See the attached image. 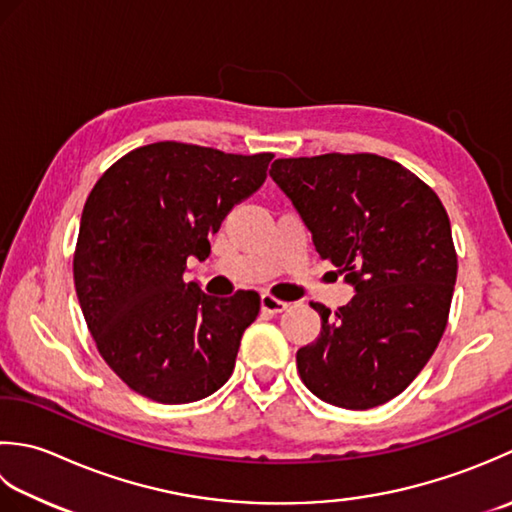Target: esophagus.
I'll use <instances>...</instances> for the list:
<instances>
[{
  "mask_svg": "<svg viewBox=\"0 0 512 512\" xmlns=\"http://www.w3.org/2000/svg\"><path fill=\"white\" fill-rule=\"evenodd\" d=\"M260 309L267 311V314H280V311L287 309V302L285 300H278L269 294L260 296Z\"/></svg>",
  "mask_w": 512,
  "mask_h": 512,
  "instance_id": "34e87169",
  "label": "esophagus"
}]
</instances>
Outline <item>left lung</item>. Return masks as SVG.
<instances>
[{
    "label": "left lung",
    "instance_id": "1",
    "mask_svg": "<svg viewBox=\"0 0 512 512\" xmlns=\"http://www.w3.org/2000/svg\"><path fill=\"white\" fill-rule=\"evenodd\" d=\"M269 176L296 207L320 260L356 291L336 316L311 305L320 336L296 353L302 382L342 409L393 400L433 356L451 309L457 256L442 201L378 154L278 159Z\"/></svg>",
    "mask_w": 512,
    "mask_h": 512
}]
</instances>
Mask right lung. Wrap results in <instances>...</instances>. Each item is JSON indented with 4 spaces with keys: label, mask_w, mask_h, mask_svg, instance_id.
Wrapping results in <instances>:
<instances>
[{
    "label": "right lung",
    "mask_w": 512,
    "mask_h": 512,
    "mask_svg": "<svg viewBox=\"0 0 512 512\" xmlns=\"http://www.w3.org/2000/svg\"><path fill=\"white\" fill-rule=\"evenodd\" d=\"M271 159L161 141L125 154L92 187L75 289L99 353L132 391L187 404L232 375L260 298L207 296L185 283L187 258L210 256V238L265 183Z\"/></svg>",
    "instance_id": "add662e5"
}]
</instances>
